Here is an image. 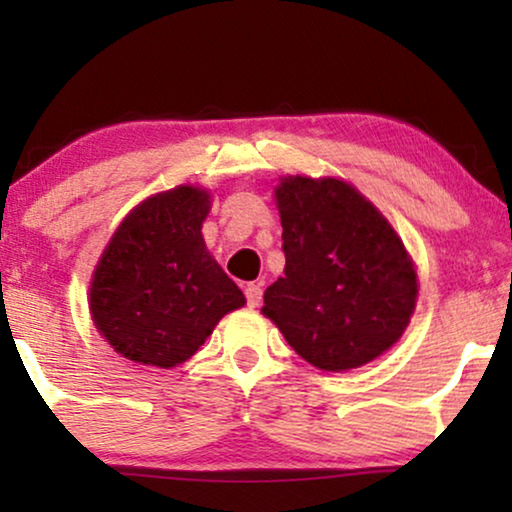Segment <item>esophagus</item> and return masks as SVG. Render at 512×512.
<instances>
[{
	"label": "esophagus",
	"mask_w": 512,
	"mask_h": 512,
	"mask_svg": "<svg viewBox=\"0 0 512 512\" xmlns=\"http://www.w3.org/2000/svg\"><path fill=\"white\" fill-rule=\"evenodd\" d=\"M244 298H247V305L249 307L261 305V300H263L261 284H247V289H244Z\"/></svg>",
	"instance_id": "esophagus-1"
}]
</instances>
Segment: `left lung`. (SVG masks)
Returning a JSON list of instances; mask_svg holds the SVG:
<instances>
[{
  "label": "left lung",
  "instance_id": "8db88e82",
  "mask_svg": "<svg viewBox=\"0 0 512 512\" xmlns=\"http://www.w3.org/2000/svg\"><path fill=\"white\" fill-rule=\"evenodd\" d=\"M275 195L286 268L265 289L263 314L321 370L377 359L415 310L417 275L403 242L345 181L291 177Z\"/></svg>",
  "mask_w": 512,
  "mask_h": 512
}]
</instances>
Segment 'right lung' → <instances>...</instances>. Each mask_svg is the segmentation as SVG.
Instances as JSON below:
<instances>
[{
  "label": "right lung",
  "mask_w": 512,
  "mask_h": 512,
  "mask_svg": "<svg viewBox=\"0 0 512 512\" xmlns=\"http://www.w3.org/2000/svg\"><path fill=\"white\" fill-rule=\"evenodd\" d=\"M209 195L179 186L125 216L90 286L95 326L125 359L174 368L198 352L242 291L209 256Z\"/></svg>",
  "instance_id": "obj_1"
}]
</instances>
